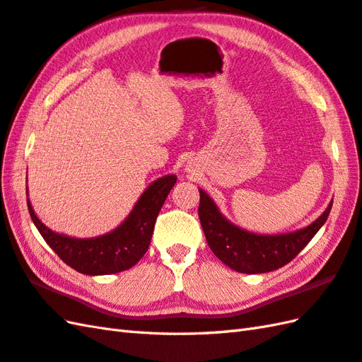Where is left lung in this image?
I'll use <instances>...</instances> for the list:
<instances>
[{
	"instance_id": "left-lung-1",
	"label": "left lung",
	"mask_w": 362,
	"mask_h": 362,
	"mask_svg": "<svg viewBox=\"0 0 362 362\" xmlns=\"http://www.w3.org/2000/svg\"><path fill=\"white\" fill-rule=\"evenodd\" d=\"M199 219L209 248L226 267L245 274L273 272L295 259L321 230L333 205L332 200L325 211L305 228L282 234H256L230 222L204 189L199 188Z\"/></svg>"
}]
</instances>
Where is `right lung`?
I'll return each instance as SVG.
<instances>
[{
    "label": "right lung",
    "mask_w": 362,
    "mask_h": 362,
    "mask_svg": "<svg viewBox=\"0 0 362 362\" xmlns=\"http://www.w3.org/2000/svg\"><path fill=\"white\" fill-rule=\"evenodd\" d=\"M175 180L174 174L154 180L143 191L128 217L112 231L97 238L81 239L55 233L38 219L29 199L28 208L37 230L66 265L81 274H114L129 270L146 253L158 211Z\"/></svg>",
    "instance_id": "1"
}]
</instances>
